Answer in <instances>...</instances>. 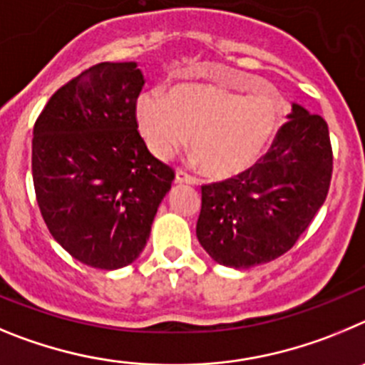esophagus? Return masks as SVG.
<instances>
[{
	"mask_svg": "<svg viewBox=\"0 0 365 365\" xmlns=\"http://www.w3.org/2000/svg\"><path fill=\"white\" fill-rule=\"evenodd\" d=\"M176 182L196 185V183H198V180H196L195 176H190V175H187V173H183V170H176Z\"/></svg>",
	"mask_w": 365,
	"mask_h": 365,
	"instance_id": "esophagus-1",
	"label": "esophagus"
}]
</instances>
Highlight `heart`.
I'll return each instance as SVG.
<instances>
[{
    "label": "heart",
    "mask_w": 365,
    "mask_h": 365,
    "mask_svg": "<svg viewBox=\"0 0 365 365\" xmlns=\"http://www.w3.org/2000/svg\"><path fill=\"white\" fill-rule=\"evenodd\" d=\"M251 96L216 85H182L169 94L145 93L136 103L140 133L150 153L167 160L190 136V149L211 178L251 169L277 134L284 101L262 81L249 80Z\"/></svg>",
    "instance_id": "obj_1"
}]
</instances>
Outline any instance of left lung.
Returning <instances> with one entry per match:
<instances>
[{
    "instance_id": "left-lung-1",
    "label": "left lung",
    "mask_w": 365,
    "mask_h": 365,
    "mask_svg": "<svg viewBox=\"0 0 365 365\" xmlns=\"http://www.w3.org/2000/svg\"><path fill=\"white\" fill-rule=\"evenodd\" d=\"M287 118L251 169L202 185L196 236L225 267L249 269L287 252L326 202L333 175L326 120L298 103Z\"/></svg>"
}]
</instances>
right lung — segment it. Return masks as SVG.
<instances>
[{
  "label": "right lung",
  "instance_id": "obj_1",
  "mask_svg": "<svg viewBox=\"0 0 365 365\" xmlns=\"http://www.w3.org/2000/svg\"><path fill=\"white\" fill-rule=\"evenodd\" d=\"M143 85L136 61L98 63L58 88L34 123L32 180L48 231L105 271L140 256L175 180L138 133Z\"/></svg>",
  "mask_w": 365,
  "mask_h": 365
}]
</instances>
